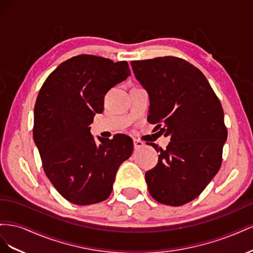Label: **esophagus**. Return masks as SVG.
<instances>
[{
    "label": "esophagus",
    "instance_id": "34e87169",
    "mask_svg": "<svg viewBox=\"0 0 253 253\" xmlns=\"http://www.w3.org/2000/svg\"><path fill=\"white\" fill-rule=\"evenodd\" d=\"M134 148L135 149H140L142 147H144V142L141 141V140H138V139H134Z\"/></svg>",
    "mask_w": 253,
    "mask_h": 253
}]
</instances>
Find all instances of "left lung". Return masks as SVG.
I'll return each mask as SVG.
<instances>
[{
    "label": "left lung",
    "mask_w": 253,
    "mask_h": 253,
    "mask_svg": "<svg viewBox=\"0 0 253 253\" xmlns=\"http://www.w3.org/2000/svg\"><path fill=\"white\" fill-rule=\"evenodd\" d=\"M136 79L150 99V122L165 136L167 149L145 172L155 201L182 206L200 195L218 172L227 140L221 104L204 74L176 57L132 61Z\"/></svg>",
    "instance_id": "8db88e82"
}]
</instances>
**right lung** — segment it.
<instances>
[{
  "label": "right lung",
  "instance_id": "obj_1",
  "mask_svg": "<svg viewBox=\"0 0 253 253\" xmlns=\"http://www.w3.org/2000/svg\"><path fill=\"white\" fill-rule=\"evenodd\" d=\"M129 75L126 61L79 55L61 63L38 95L34 141L52 186L75 205L105 201L118 168L132 155L128 136L97 141L88 126L103 112L105 94Z\"/></svg>",
  "mask_w": 253,
  "mask_h": 253
}]
</instances>
